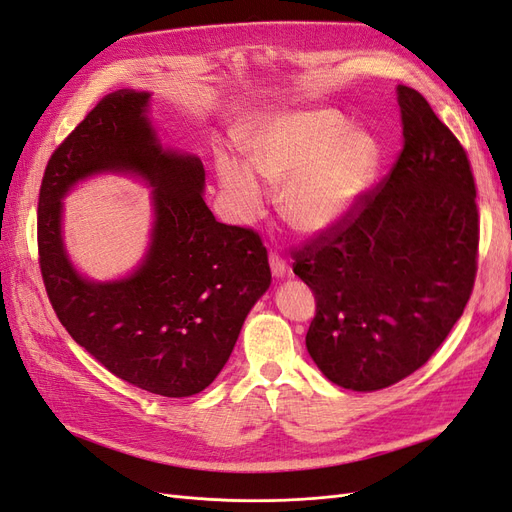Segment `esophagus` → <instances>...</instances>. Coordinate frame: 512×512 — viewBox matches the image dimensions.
Returning a JSON list of instances; mask_svg holds the SVG:
<instances>
[{
	"label": "esophagus",
	"mask_w": 512,
	"mask_h": 512,
	"mask_svg": "<svg viewBox=\"0 0 512 512\" xmlns=\"http://www.w3.org/2000/svg\"><path fill=\"white\" fill-rule=\"evenodd\" d=\"M269 265L275 277H282L286 273V260L280 254H269Z\"/></svg>",
	"instance_id": "34e87169"
}]
</instances>
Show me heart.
<instances>
[{"mask_svg": "<svg viewBox=\"0 0 512 512\" xmlns=\"http://www.w3.org/2000/svg\"><path fill=\"white\" fill-rule=\"evenodd\" d=\"M378 151L331 111L297 113L271 121L250 145V162L232 153L218 160L220 183L241 220L265 205L258 177L282 188L284 220L307 232L329 228L354 205L374 177Z\"/></svg>", "mask_w": 512, "mask_h": 512, "instance_id": "obj_1", "label": "heart"}]
</instances>
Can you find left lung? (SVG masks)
I'll use <instances>...</instances> for the list:
<instances>
[{
    "mask_svg": "<svg viewBox=\"0 0 512 512\" xmlns=\"http://www.w3.org/2000/svg\"><path fill=\"white\" fill-rule=\"evenodd\" d=\"M397 94L404 147L391 170L292 252L294 275L316 297L307 352L352 391L423 367L461 318L478 269L468 153L416 89Z\"/></svg>",
    "mask_w": 512,
    "mask_h": 512,
    "instance_id": "left-lung-1",
    "label": "left lung"
}]
</instances>
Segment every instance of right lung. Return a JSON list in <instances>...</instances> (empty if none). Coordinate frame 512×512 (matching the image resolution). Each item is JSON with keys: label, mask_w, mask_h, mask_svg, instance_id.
<instances>
[{"label": "right lung", "mask_w": 512, "mask_h": 512, "mask_svg": "<svg viewBox=\"0 0 512 512\" xmlns=\"http://www.w3.org/2000/svg\"><path fill=\"white\" fill-rule=\"evenodd\" d=\"M147 102L149 94L132 89L104 96L53 151L38 198V262L76 344L138 389L190 397L226 365L271 269L258 232L213 218L200 194L203 162L160 147ZM100 169H132L157 188L150 254L128 281L111 285L71 269L58 224L60 196Z\"/></svg>", "instance_id": "obj_1"}]
</instances>
